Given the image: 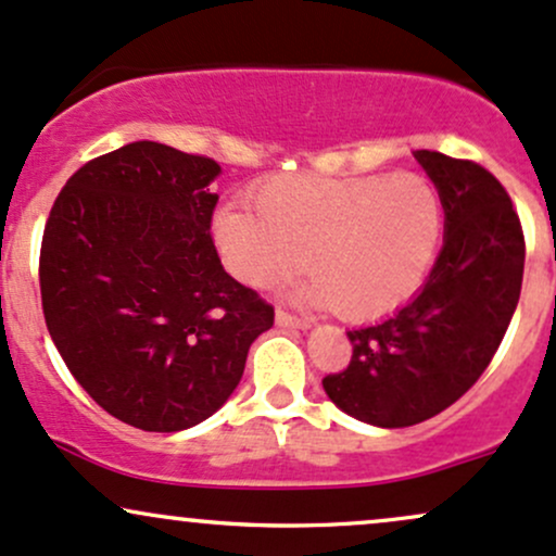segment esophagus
<instances>
[{"label": "esophagus", "mask_w": 556, "mask_h": 556, "mask_svg": "<svg viewBox=\"0 0 556 556\" xmlns=\"http://www.w3.org/2000/svg\"><path fill=\"white\" fill-rule=\"evenodd\" d=\"M277 324L279 327H292V329H308L311 327V321L308 318H300V316H295V314H287V311H282V308H277Z\"/></svg>", "instance_id": "obj_1"}]
</instances>
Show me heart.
Returning <instances> with one entry per match:
<instances>
[{
	"label": "heart",
	"instance_id": "heart-1",
	"mask_svg": "<svg viewBox=\"0 0 556 556\" xmlns=\"http://www.w3.org/2000/svg\"><path fill=\"white\" fill-rule=\"evenodd\" d=\"M442 235V201L420 175H282L256 190V208L227 203L214 238L227 269L269 287L308 258L300 287L350 321L384 316L418 290Z\"/></svg>",
	"mask_w": 556,
	"mask_h": 556
}]
</instances>
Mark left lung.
<instances>
[{
	"mask_svg": "<svg viewBox=\"0 0 556 556\" xmlns=\"http://www.w3.org/2000/svg\"><path fill=\"white\" fill-rule=\"evenodd\" d=\"M444 206V245L394 316L350 329L353 358L324 376L329 400L381 429L446 410L486 371L520 300L526 238L504 185L470 159L416 151Z\"/></svg>",
	"mask_w": 556,
	"mask_h": 556,
	"instance_id": "8db88e82",
	"label": "left lung"
}]
</instances>
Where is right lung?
I'll return each instance as SVG.
<instances>
[{
  "mask_svg": "<svg viewBox=\"0 0 556 556\" xmlns=\"http://www.w3.org/2000/svg\"><path fill=\"white\" fill-rule=\"evenodd\" d=\"M214 159L136 140L86 162L43 227L47 329L75 381L123 424L182 431L225 405L274 305L212 238Z\"/></svg>",
  "mask_w": 556,
  "mask_h": 556,
  "instance_id": "1",
  "label": "right lung"
}]
</instances>
